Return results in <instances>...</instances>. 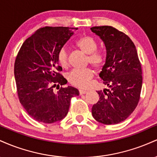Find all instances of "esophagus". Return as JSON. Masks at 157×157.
Listing matches in <instances>:
<instances>
[{
  "label": "esophagus",
  "mask_w": 157,
  "mask_h": 157,
  "mask_svg": "<svg viewBox=\"0 0 157 157\" xmlns=\"http://www.w3.org/2000/svg\"><path fill=\"white\" fill-rule=\"evenodd\" d=\"M80 94L82 95V94H86L88 92L87 91H86V90H80Z\"/></svg>",
  "instance_id": "esophagus-1"
}]
</instances>
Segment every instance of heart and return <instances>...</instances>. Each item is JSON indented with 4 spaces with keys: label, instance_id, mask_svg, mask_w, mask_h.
<instances>
[{
    "label": "heart",
    "instance_id": "b5f03b06",
    "mask_svg": "<svg viewBox=\"0 0 157 157\" xmlns=\"http://www.w3.org/2000/svg\"><path fill=\"white\" fill-rule=\"evenodd\" d=\"M77 46L88 55V63L93 67L100 68L105 62V55L101 51L97 50V42L92 36L84 35L77 41ZM57 61L60 66L66 68L68 66V52L67 48L63 46L57 54ZM94 72L91 68L84 69H74L68 74V80L73 86L85 89L89 86L90 80L92 79Z\"/></svg>",
    "mask_w": 157,
    "mask_h": 157
}]
</instances>
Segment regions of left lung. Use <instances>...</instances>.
<instances>
[{
	"mask_svg": "<svg viewBox=\"0 0 157 157\" xmlns=\"http://www.w3.org/2000/svg\"><path fill=\"white\" fill-rule=\"evenodd\" d=\"M91 30L105 44V63L99 75L110 88L97 91L100 99L91 113L105 125L120 123L132 113L140 100L142 76L137 52L130 37L112 26H94Z\"/></svg>",
	"mask_w": 157,
	"mask_h": 157,
	"instance_id": "8db88e82",
	"label": "left lung"
}]
</instances>
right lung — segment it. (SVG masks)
<instances>
[{
	"mask_svg": "<svg viewBox=\"0 0 157 157\" xmlns=\"http://www.w3.org/2000/svg\"><path fill=\"white\" fill-rule=\"evenodd\" d=\"M77 28L46 26L24 41L15 62V78L20 102L34 120L44 123L60 121L67 115L71 97L79 91L61 87L67 80L59 71L57 54ZM57 85V93L53 88Z\"/></svg>",
	"mask_w": 157,
	"mask_h": 157,
	"instance_id": "add662e5",
	"label": "right lung"
}]
</instances>
